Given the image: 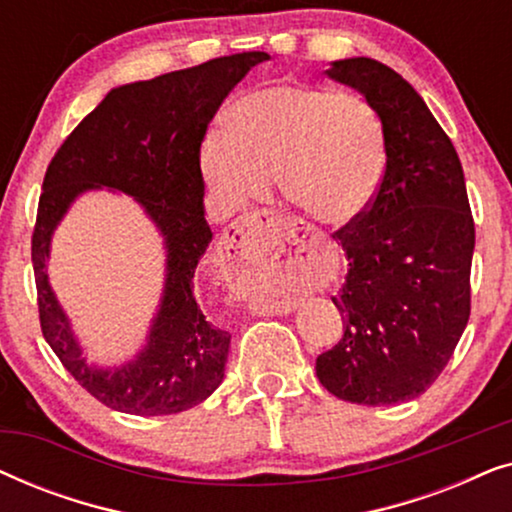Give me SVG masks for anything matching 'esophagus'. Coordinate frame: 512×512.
<instances>
[{
    "mask_svg": "<svg viewBox=\"0 0 512 512\" xmlns=\"http://www.w3.org/2000/svg\"><path fill=\"white\" fill-rule=\"evenodd\" d=\"M284 226L286 221L279 214L270 212V209H258V212L240 216L223 237V268L233 282V289L237 296L249 300L254 310H261V314H284L291 310L289 305L277 307L256 300V296H251L247 289V279H244L261 265L268 244L282 233Z\"/></svg>",
    "mask_w": 512,
    "mask_h": 512,
    "instance_id": "1",
    "label": "esophagus"
}]
</instances>
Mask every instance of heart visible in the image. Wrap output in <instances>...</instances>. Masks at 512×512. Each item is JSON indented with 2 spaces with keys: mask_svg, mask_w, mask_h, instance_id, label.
<instances>
[{
  "mask_svg": "<svg viewBox=\"0 0 512 512\" xmlns=\"http://www.w3.org/2000/svg\"><path fill=\"white\" fill-rule=\"evenodd\" d=\"M387 170V132L366 97L312 86H270L237 100L223 135L202 142L200 172L230 209L268 193L326 226H349L373 205Z\"/></svg>",
  "mask_w": 512,
  "mask_h": 512,
  "instance_id": "b5f03b06",
  "label": "heart"
}]
</instances>
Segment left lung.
<instances>
[{
    "label": "left lung",
    "mask_w": 512,
    "mask_h": 512,
    "mask_svg": "<svg viewBox=\"0 0 512 512\" xmlns=\"http://www.w3.org/2000/svg\"><path fill=\"white\" fill-rule=\"evenodd\" d=\"M328 79L359 90L387 132V170L373 205L340 228L347 277L335 307L345 335L317 359L333 396L394 405L424 394L471 314L475 226L450 137L394 69L373 58L331 62Z\"/></svg>",
    "instance_id": "obj_1"
}]
</instances>
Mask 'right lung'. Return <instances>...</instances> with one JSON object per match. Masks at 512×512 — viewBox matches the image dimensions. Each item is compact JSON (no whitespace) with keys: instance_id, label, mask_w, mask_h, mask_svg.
<instances>
[{"instance_id":"right-lung-1","label":"right lung","mask_w":512,"mask_h":512,"mask_svg":"<svg viewBox=\"0 0 512 512\" xmlns=\"http://www.w3.org/2000/svg\"><path fill=\"white\" fill-rule=\"evenodd\" d=\"M265 60L263 51L235 53L109 90L48 165L32 235L41 333L74 380L111 410L174 415L205 401L223 380L230 333L205 317L193 279L212 242L200 146L230 90ZM97 187L135 197L166 244L164 298L147 345L114 369L85 361L45 272L61 216L81 192Z\"/></svg>"}]
</instances>
